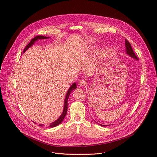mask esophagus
<instances>
[{"label":"esophagus","mask_w":157,"mask_h":157,"mask_svg":"<svg viewBox=\"0 0 157 157\" xmlns=\"http://www.w3.org/2000/svg\"><path fill=\"white\" fill-rule=\"evenodd\" d=\"M86 82L83 80V79H80L79 81H78V85L80 86H84L86 85Z\"/></svg>","instance_id":"obj_1"}]
</instances>
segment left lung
<instances>
[{
    "mask_svg": "<svg viewBox=\"0 0 157 157\" xmlns=\"http://www.w3.org/2000/svg\"><path fill=\"white\" fill-rule=\"evenodd\" d=\"M125 47H126V52H127V53L128 55H129L131 57L134 58V59H137L138 60V58L137 56L136 55V54L134 53L133 49H132V48L131 46V44L130 43L128 42V41L125 39ZM101 125V124H100ZM101 126H103V127H105V126H107V125H101Z\"/></svg>",
    "mask_w": 157,
    "mask_h": 157,
    "instance_id": "left-lung-1",
    "label": "left lung"
}]
</instances>
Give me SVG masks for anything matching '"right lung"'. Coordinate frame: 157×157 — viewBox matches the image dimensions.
Returning <instances> with one entry per match:
<instances>
[{
  "label": "right lung",
  "instance_id": "add662e5",
  "mask_svg": "<svg viewBox=\"0 0 157 157\" xmlns=\"http://www.w3.org/2000/svg\"><path fill=\"white\" fill-rule=\"evenodd\" d=\"M48 38H49V37H45V36H36L34 39H32L31 40L30 42L26 46L25 48L23 50V53L25 52V51L27 50V49H29L30 46H32V44H34V43L36 42V40H37L38 39H48ZM76 88V83H74L71 86V87L69 88V89L67 91V94H66V96H65V101H64V107H63V112L61 114V116L58 118L55 121L52 123L50 125H49V127H55L56 126H57L58 125H59L60 123H62V121H63V120L64 119L65 117L66 116V114H67V101H68V99H69V97L71 94V92L72 91V90ZM34 123H36L35 122H34ZM39 126L40 127H43L44 125L43 124H39Z\"/></svg>",
  "mask_w": 157,
  "mask_h": 157
}]
</instances>
